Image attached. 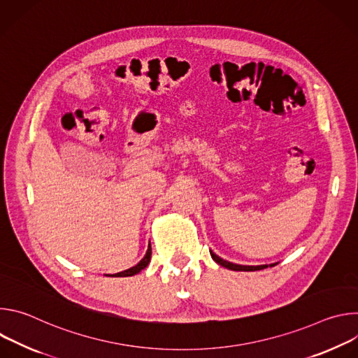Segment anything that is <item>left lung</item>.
Returning <instances> with one entry per match:
<instances>
[{"label":"left lung","mask_w":358,"mask_h":358,"mask_svg":"<svg viewBox=\"0 0 358 358\" xmlns=\"http://www.w3.org/2000/svg\"><path fill=\"white\" fill-rule=\"evenodd\" d=\"M211 253V258L221 266L229 269V271H238V272H253V271H261V269H265L268 266H275L278 264H271V265H258V266H250V265H238V264H232V262H228L222 258H220L218 255H215L213 250H210Z\"/></svg>","instance_id":"obj_1"}]
</instances>
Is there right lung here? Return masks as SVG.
Segmentation results:
<instances>
[{
  "mask_svg": "<svg viewBox=\"0 0 358 358\" xmlns=\"http://www.w3.org/2000/svg\"><path fill=\"white\" fill-rule=\"evenodd\" d=\"M150 259H151V246H150V243H148V249H147V252H145V255H144V258H143L136 266H133V268H130V269H126V271H123V272H119V273H115V275H106V276H112V278L134 276V275H137L138 272H141L143 269L147 268Z\"/></svg>",
  "mask_w": 358,
  "mask_h": 358,
  "instance_id": "obj_1",
  "label": "right lung"
}]
</instances>
